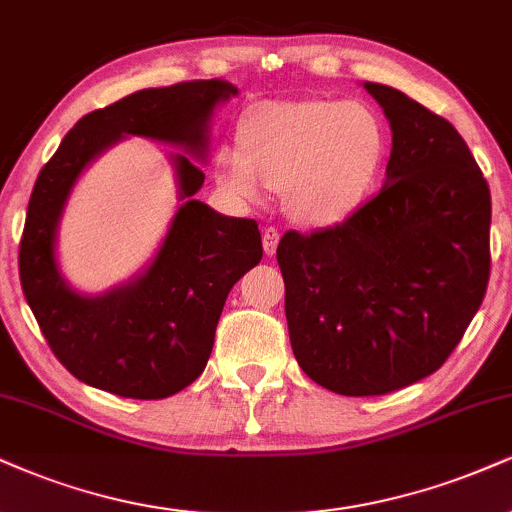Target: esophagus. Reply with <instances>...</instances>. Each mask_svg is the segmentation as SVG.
Returning <instances> with one entry per match:
<instances>
[{
  "label": "esophagus",
  "mask_w": 512,
  "mask_h": 512,
  "mask_svg": "<svg viewBox=\"0 0 512 512\" xmlns=\"http://www.w3.org/2000/svg\"><path fill=\"white\" fill-rule=\"evenodd\" d=\"M277 242H280V230H277V227H266V230H263V251H266L268 256L275 254Z\"/></svg>",
  "instance_id": "esophagus-1"
}]
</instances>
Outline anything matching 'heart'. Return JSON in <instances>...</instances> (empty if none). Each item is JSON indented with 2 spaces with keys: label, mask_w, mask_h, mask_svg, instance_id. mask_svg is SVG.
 Segmentation results:
<instances>
[{
  "label": "heart",
  "mask_w": 512,
  "mask_h": 512,
  "mask_svg": "<svg viewBox=\"0 0 512 512\" xmlns=\"http://www.w3.org/2000/svg\"><path fill=\"white\" fill-rule=\"evenodd\" d=\"M243 147L216 156V175L244 201L285 187L289 213L304 225L344 220L370 192L387 154L377 113L344 99H270L242 121Z\"/></svg>",
  "instance_id": "obj_1"
}]
</instances>
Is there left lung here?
Listing matches in <instances>:
<instances>
[{"instance_id": "1", "label": "left lung", "mask_w": 512, "mask_h": 512, "mask_svg": "<svg viewBox=\"0 0 512 512\" xmlns=\"http://www.w3.org/2000/svg\"><path fill=\"white\" fill-rule=\"evenodd\" d=\"M391 128L377 197L334 227L277 244L289 342L301 370L344 396L432 375L489 282L491 194L458 130L380 82H363Z\"/></svg>"}]
</instances>
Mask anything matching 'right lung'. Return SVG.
<instances>
[{
  "mask_svg": "<svg viewBox=\"0 0 512 512\" xmlns=\"http://www.w3.org/2000/svg\"><path fill=\"white\" fill-rule=\"evenodd\" d=\"M239 90L192 80L149 87L82 116L40 170L18 251L21 287L54 356L94 389L125 399H166L204 372L230 289L261 261L256 220L230 218L194 199L204 185L211 121ZM178 146L171 152L181 208L155 258L102 295L67 285L55 258L62 211L84 168L125 136Z\"/></svg>",
  "mask_w": 512,
  "mask_h": 512,
  "instance_id": "1",
  "label": "right lung"
}]
</instances>
